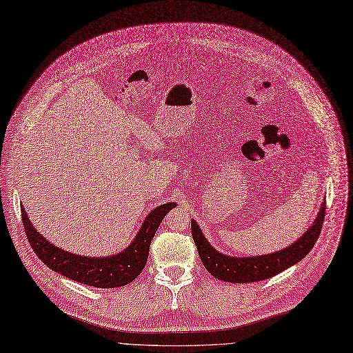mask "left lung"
<instances>
[{
	"label": "left lung",
	"mask_w": 353,
	"mask_h": 353,
	"mask_svg": "<svg viewBox=\"0 0 353 353\" xmlns=\"http://www.w3.org/2000/svg\"><path fill=\"white\" fill-rule=\"evenodd\" d=\"M324 215L325 201H323L314 223L308 227L301 237L285 249L269 254L237 257L221 253L205 239L201 227L194 219H192V237L196 244L203 266L212 276L231 283L257 282L275 276L303 260L311 252L320 236Z\"/></svg>",
	"instance_id": "obj_1"
}]
</instances>
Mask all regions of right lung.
Listing matches in <instances>:
<instances>
[{"mask_svg": "<svg viewBox=\"0 0 353 353\" xmlns=\"http://www.w3.org/2000/svg\"><path fill=\"white\" fill-rule=\"evenodd\" d=\"M176 202H167L157 206L143 219L135 239L121 253L93 257L70 253L48 241L29 221L21 206V218L33 252L54 272L84 285L96 288H117L132 282L145 268L150 253V244L163 218L176 208Z\"/></svg>", "mask_w": 353, "mask_h": 353, "instance_id": "1", "label": "right lung"}]
</instances>
